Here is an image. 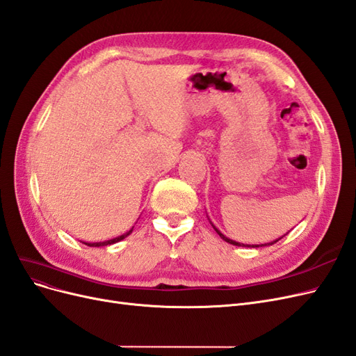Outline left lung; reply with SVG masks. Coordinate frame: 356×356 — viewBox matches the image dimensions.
I'll return each mask as SVG.
<instances>
[{
	"instance_id": "left-lung-1",
	"label": "left lung",
	"mask_w": 356,
	"mask_h": 356,
	"mask_svg": "<svg viewBox=\"0 0 356 356\" xmlns=\"http://www.w3.org/2000/svg\"><path fill=\"white\" fill-rule=\"evenodd\" d=\"M212 227L215 228V231L218 232V234H219V237H220V238L225 240V241H227V243H229V244H234V246H243V248H262V246H273L274 243H277L278 240L283 238V237H280L278 240H274L273 243H265V244H254V246H253V244H252V246H250V244H243V243H238V241H234V240H229V238H228V237H225V236L222 234V232H220V231H219V229H218V228H216L213 224H212Z\"/></svg>"
}]
</instances>
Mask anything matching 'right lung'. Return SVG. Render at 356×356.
Instances as JSON below:
<instances>
[{
	"label": "right lung",
	"mask_w": 356,
	"mask_h": 356,
	"mask_svg": "<svg viewBox=\"0 0 356 356\" xmlns=\"http://www.w3.org/2000/svg\"><path fill=\"white\" fill-rule=\"evenodd\" d=\"M132 232V229H129L127 234H124V236H119V237H116V238H112V240H107V241H100V243H83V244H87V246H90V248H100V246H108V244H113V243H118V241H120V240H124L127 236H129Z\"/></svg>",
	"instance_id": "obj_1"
}]
</instances>
